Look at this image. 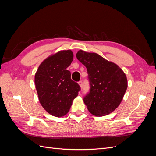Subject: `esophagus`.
I'll return each instance as SVG.
<instances>
[{"label": "esophagus", "mask_w": 156, "mask_h": 156, "mask_svg": "<svg viewBox=\"0 0 156 156\" xmlns=\"http://www.w3.org/2000/svg\"><path fill=\"white\" fill-rule=\"evenodd\" d=\"M78 84H79V86L81 87V88L83 87V81H79L78 82Z\"/></svg>", "instance_id": "34e87169"}]
</instances>
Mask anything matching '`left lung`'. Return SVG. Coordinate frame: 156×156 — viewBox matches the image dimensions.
Segmentation results:
<instances>
[{"mask_svg":"<svg viewBox=\"0 0 156 156\" xmlns=\"http://www.w3.org/2000/svg\"><path fill=\"white\" fill-rule=\"evenodd\" d=\"M76 56L87 69L90 89L83 100L88 110L96 116L110 114L120 104L127 90L126 74L97 53L80 50Z\"/></svg>","mask_w":156,"mask_h":156,"instance_id":"8db88e82","label":"left lung"}]
</instances>
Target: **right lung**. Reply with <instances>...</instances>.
<instances>
[{"label":"right lung","mask_w":156,"mask_h":156,"mask_svg":"<svg viewBox=\"0 0 156 156\" xmlns=\"http://www.w3.org/2000/svg\"><path fill=\"white\" fill-rule=\"evenodd\" d=\"M73 58L71 50L60 51L44 60L35 74L34 82L40 103L54 116L66 115L81 90L66 69Z\"/></svg>","instance_id":"1"}]
</instances>
